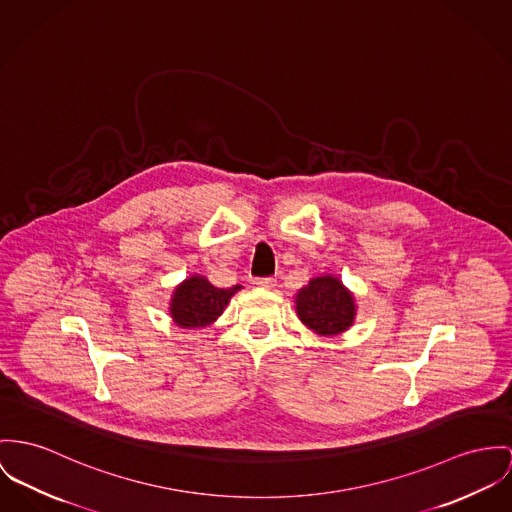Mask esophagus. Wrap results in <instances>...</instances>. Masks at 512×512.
<instances>
[{"label": "esophagus", "mask_w": 512, "mask_h": 512, "mask_svg": "<svg viewBox=\"0 0 512 512\" xmlns=\"http://www.w3.org/2000/svg\"><path fill=\"white\" fill-rule=\"evenodd\" d=\"M253 284H255V286H259V288H267V290H271V288H275L276 280L275 278H271V276H265V278H253Z\"/></svg>", "instance_id": "obj_1"}]
</instances>
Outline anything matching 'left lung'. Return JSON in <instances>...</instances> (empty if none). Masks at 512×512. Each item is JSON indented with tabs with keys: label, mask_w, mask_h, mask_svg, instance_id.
Here are the masks:
<instances>
[{
	"label": "left lung",
	"mask_w": 512,
	"mask_h": 512,
	"mask_svg": "<svg viewBox=\"0 0 512 512\" xmlns=\"http://www.w3.org/2000/svg\"><path fill=\"white\" fill-rule=\"evenodd\" d=\"M296 314L317 335L333 337L347 331L356 315L354 296L333 275L315 276L296 294Z\"/></svg>",
	"instance_id": "8db88e82"
}]
</instances>
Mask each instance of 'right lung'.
Wrapping results in <instances>:
<instances>
[{
	"mask_svg": "<svg viewBox=\"0 0 512 512\" xmlns=\"http://www.w3.org/2000/svg\"><path fill=\"white\" fill-rule=\"evenodd\" d=\"M239 288V284L232 288H216L204 276H189L173 290L169 314L179 327H206L222 315Z\"/></svg>",
	"mask_w": 512,
	"mask_h": 512,
	"instance_id": "right-lung-1",
	"label": "right lung"
}]
</instances>
